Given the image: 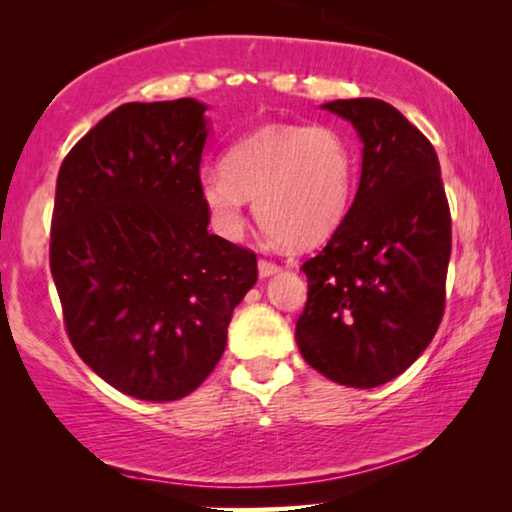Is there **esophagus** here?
Returning a JSON list of instances; mask_svg holds the SVG:
<instances>
[{"label": "esophagus", "mask_w": 512, "mask_h": 512, "mask_svg": "<svg viewBox=\"0 0 512 512\" xmlns=\"http://www.w3.org/2000/svg\"><path fill=\"white\" fill-rule=\"evenodd\" d=\"M277 272H279V265L270 263V261H258V275L261 277H272V275H277Z\"/></svg>", "instance_id": "34e87169"}]
</instances>
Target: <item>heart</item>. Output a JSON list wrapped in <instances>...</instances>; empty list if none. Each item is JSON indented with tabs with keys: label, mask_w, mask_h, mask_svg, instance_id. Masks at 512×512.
<instances>
[{
	"label": "heart",
	"mask_w": 512,
	"mask_h": 512,
	"mask_svg": "<svg viewBox=\"0 0 512 512\" xmlns=\"http://www.w3.org/2000/svg\"><path fill=\"white\" fill-rule=\"evenodd\" d=\"M352 191V149L328 125H263L230 144L221 172H205L198 181L216 233L237 240L244 207L254 200L258 226L291 249L328 240L347 216Z\"/></svg>",
	"instance_id": "b5f03b06"
}]
</instances>
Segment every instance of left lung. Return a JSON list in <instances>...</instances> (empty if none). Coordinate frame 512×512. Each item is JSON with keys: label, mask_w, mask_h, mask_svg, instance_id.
I'll list each match as a JSON object with an SVG mask.
<instances>
[{"label": "left lung", "mask_w": 512, "mask_h": 512, "mask_svg": "<svg viewBox=\"0 0 512 512\" xmlns=\"http://www.w3.org/2000/svg\"><path fill=\"white\" fill-rule=\"evenodd\" d=\"M321 109L352 123L361 177L338 230L300 268L310 291L296 342L328 380L373 389L408 370L438 331L450 207L436 151L401 111L375 97Z\"/></svg>", "instance_id": "8db88e82"}]
</instances>
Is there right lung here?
Here are the masks:
<instances>
[{"label":"right lung","instance_id":"right-lung-1","mask_svg":"<svg viewBox=\"0 0 512 512\" xmlns=\"http://www.w3.org/2000/svg\"><path fill=\"white\" fill-rule=\"evenodd\" d=\"M207 104L128 102L58 174L51 272L76 354L139 401H179L226 349L256 254L212 235L198 195Z\"/></svg>","mask_w":512,"mask_h":512}]
</instances>
